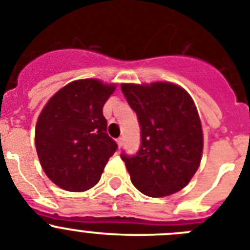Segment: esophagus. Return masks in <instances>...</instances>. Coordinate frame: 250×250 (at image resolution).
I'll return each mask as SVG.
<instances>
[{"label": "esophagus", "mask_w": 250, "mask_h": 250, "mask_svg": "<svg viewBox=\"0 0 250 250\" xmlns=\"http://www.w3.org/2000/svg\"><path fill=\"white\" fill-rule=\"evenodd\" d=\"M123 142H125V138L123 137H120V138L117 139V143H118V147H122Z\"/></svg>", "instance_id": "1"}]
</instances>
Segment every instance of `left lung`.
I'll return each instance as SVG.
<instances>
[{"mask_svg":"<svg viewBox=\"0 0 250 250\" xmlns=\"http://www.w3.org/2000/svg\"><path fill=\"white\" fill-rule=\"evenodd\" d=\"M123 94L138 118L141 146L121 158L130 181L148 197H166L189 183L203 150V132L192 97L177 84H122Z\"/></svg>","mask_w":250,"mask_h":250,"instance_id":"1","label":"left lung"}]
</instances>
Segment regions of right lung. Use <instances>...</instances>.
I'll list each match as a JSON object with an SVG mask.
<instances>
[{"label": "right lung", "mask_w": 250, "mask_h": 250, "mask_svg": "<svg viewBox=\"0 0 250 250\" xmlns=\"http://www.w3.org/2000/svg\"><path fill=\"white\" fill-rule=\"evenodd\" d=\"M114 84L71 82L44 105L36 125V149L44 173L62 189L84 192L98 183L118 146L107 133L103 105Z\"/></svg>", "instance_id": "1"}]
</instances>
